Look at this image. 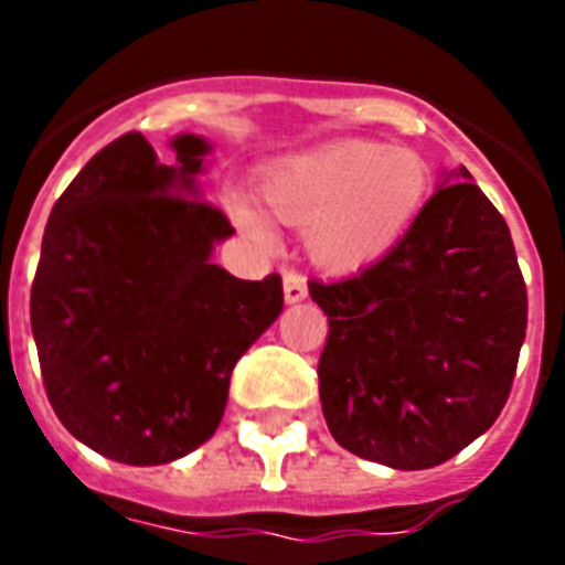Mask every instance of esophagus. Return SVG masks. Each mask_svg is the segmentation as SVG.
Wrapping results in <instances>:
<instances>
[{
    "label": "esophagus",
    "instance_id": "34e87169",
    "mask_svg": "<svg viewBox=\"0 0 565 565\" xmlns=\"http://www.w3.org/2000/svg\"><path fill=\"white\" fill-rule=\"evenodd\" d=\"M281 278H284V299L290 301V305L308 296V281H305V275H301L299 269H290V266H287V269L281 273Z\"/></svg>",
    "mask_w": 565,
    "mask_h": 565
}]
</instances>
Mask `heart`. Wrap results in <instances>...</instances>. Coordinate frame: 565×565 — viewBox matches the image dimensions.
Returning a JSON list of instances; mask_svg holds the SVG:
<instances>
[{
	"label": "heart",
	"instance_id": "obj_1",
	"mask_svg": "<svg viewBox=\"0 0 565 565\" xmlns=\"http://www.w3.org/2000/svg\"><path fill=\"white\" fill-rule=\"evenodd\" d=\"M428 163L411 149L343 140L278 163L260 184L278 220L308 228L310 255L334 273L375 264L411 228L428 195ZM231 220L248 237L269 239L273 228L252 204L231 199Z\"/></svg>",
	"mask_w": 565,
	"mask_h": 565
}]
</instances>
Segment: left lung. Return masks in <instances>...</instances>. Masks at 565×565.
<instances>
[{
	"label": "left lung",
	"instance_id": "obj_1",
	"mask_svg": "<svg viewBox=\"0 0 565 565\" xmlns=\"http://www.w3.org/2000/svg\"><path fill=\"white\" fill-rule=\"evenodd\" d=\"M377 264L313 281L326 310L319 398L345 451L393 466L446 463L499 419L527 328L510 228L460 170Z\"/></svg>",
	"mask_w": 565,
	"mask_h": 565
}]
</instances>
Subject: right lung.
I'll return each instance as SVG.
<instances>
[{"label": "right lung", "mask_w": 565, "mask_h": 565, "mask_svg": "<svg viewBox=\"0 0 565 565\" xmlns=\"http://www.w3.org/2000/svg\"><path fill=\"white\" fill-rule=\"evenodd\" d=\"M140 131L96 152L61 193L31 281L49 404L75 439L128 466L179 460L213 437L234 363L284 308L278 275L239 281L211 248L234 234L195 199L207 143Z\"/></svg>", "instance_id": "obj_1"}]
</instances>
